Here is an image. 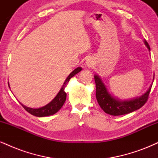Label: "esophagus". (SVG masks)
I'll use <instances>...</instances> for the list:
<instances>
[{"label": "esophagus", "mask_w": 158, "mask_h": 158, "mask_svg": "<svg viewBox=\"0 0 158 158\" xmlns=\"http://www.w3.org/2000/svg\"><path fill=\"white\" fill-rule=\"evenodd\" d=\"M86 64H87V66H88V67H91V65H93L92 64L91 61H89V60H88L86 61Z\"/></svg>", "instance_id": "obj_1"}]
</instances>
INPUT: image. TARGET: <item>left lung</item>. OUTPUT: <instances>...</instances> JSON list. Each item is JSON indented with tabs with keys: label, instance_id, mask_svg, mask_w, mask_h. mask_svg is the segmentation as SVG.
<instances>
[{
	"label": "left lung",
	"instance_id": "obj_1",
	"mask_svg": "<svg viewBox=\"0 0 158 158\" xmlns=\"http://www.w3.org/2000/svg\"><path fill=\"white\" fill-rule=\"evenodd\" d=\"M144 44L150 50L149 45L146 40H144ZM94 80L96 83V97L99 106L106 114L113 116L129 114L144 106L145 103L147 102L152 86V85H151L147 91L139 97L129 100H119L110 95L99 76H94Z\"/></svg>",
	"mask_w": 158,
	"mask_h": 158
}]
</instances>
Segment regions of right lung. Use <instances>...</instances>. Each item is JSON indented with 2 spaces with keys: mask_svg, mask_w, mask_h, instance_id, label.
<instances>
[{
  "mask_svg": "<svg viewBox=\"0 0 158 158\" xmlns=\"http://www.w3.org/2000/svg\"><path fill=\"white\" fill-rule=\"evenodd\" d=\"M81 70V68L79 67V68H76L73 71H72L71 73H70V75L67 77L66 80H65L64 82V85H62L61 90H59V92L58 93L57 95L56 96V97L52 99L51 102L48 103V104L46 105L45 106H43L39 108H31L23 106V104L21 103V106L23 107V108H24L27 112L31 114L32 115L35 116V117H47V116L52 115V114H56V112L59 111V110L61 109V108L63 106V105H64L65 100H66L67 94L65 93L64 88L65 87H66L67 84H68V81H70V79H71L73 76H75L76 74L79 73V72H80Z\"/></svg>",
  "mask_w": 158,
  "mask_h": 158,
  "instance_id": "add662e5",
  "label": "right lung"
}]
</instances>
